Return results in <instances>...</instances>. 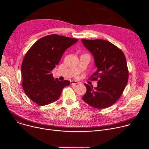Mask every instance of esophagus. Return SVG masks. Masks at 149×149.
Instances as JSON below:
<instances>
[{
	"label": "esophagus",
	"mask_w": 149,
	"mask_h": 149,
	"mask_svg": "<svg viewBox=\"0 0 149 149\" xmlns=\"http://www.w3.org/2000/svg\"><path fill=\"white\" fill-rule=\"evenodd\" d=\"M71 83L72 85H77L79 83V82H78L77 81H71Z\"/></svg>",
	"instance_id": "esophagus-1"
}]
</instances>
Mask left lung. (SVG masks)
I'll list each match as a JSON object with an SVG mask.
<instances>
[{"mask_svg": "<svg viewBox=\"0 0 149 149\" xmlns=\"http://www.w3.org/2000/svg\"><path fill=\"white\" fill-rule=\"evenodd\" d=\"M93 55L97 71L91 76L98 80L93 87L84 84L87 92L82 100L91 107L105 109L114 104L121 97L129 78V71L124 53L111 42L103 39H81Z\"/></svg>", "mask_w": 149, "mask_h": 149, "instance_id": "obj_1", "label": "left lung"}]
</instances>
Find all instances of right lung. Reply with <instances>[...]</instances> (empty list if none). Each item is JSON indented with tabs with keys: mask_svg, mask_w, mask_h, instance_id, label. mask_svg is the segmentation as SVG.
<instances>
[{
	"mask_svg": "<svg viewBox=\"0 0 149 149\" xmlns=\"http://www.w3.org/2000/svg\"><path fill=\"white\" fill-rule=\"evenodd\" d=\"M78 40L53 34L41 38L28 50L23 59L21 74L24 91L33 102L41 106L54 102L63 88L70 86V81L54 78L51 71L65 50Z\"/></svg>",
	"mask_w": 149,
	"mask_h": 149,
	"instance_id": "right-lung-1",
	"label": "right lung"
}]
</instances>
